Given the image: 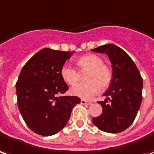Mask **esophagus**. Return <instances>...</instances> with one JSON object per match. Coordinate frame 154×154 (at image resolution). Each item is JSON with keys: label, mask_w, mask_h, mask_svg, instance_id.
Wrapping results in <instances>:
<instances>
[{"label": "esophagus", "mask_w": 154, "mask_h": 154, "mask_svg": "<svg viewBox=\"0 0 154 154\" xmlns=\"http://www.w3.org/2000/svg\"><path fill=\"white\" fill-rule=\"evenodd\" d=\"M80 103H81L82 105H91L92 103L89 102V101H86V100H84V99H81L80 101Z\"/></svg>", "instance_id": "1"}]
</instances>
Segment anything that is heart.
Here are the masks:
<instances>
[{
  "label": "heart",
  "instance_id": "obj_1",
  "mask_svg": "<svg viewBox=\"0 0 154 154\" xmlns=\"http://www.w3.org/2000/svg\"><path fill=\"white\" fill-rule=\"evenodd\" d=\"M77 66L81 70H88L85 75L87 82L75 85L78 81V73L69 65H64L60 69V75L68 85H74L70 93L83 99H90L102 89L107 88L112 79V71L103 59L97 55L87 54L77 60Z\"/></svg>",
  "mask_w": 154,
  "mask_h": 154
}]
</instances>
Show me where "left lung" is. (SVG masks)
<instances>
[{
  "label": "left lung",
  "mask_w": 154,
  "mask_h": 154,
  "mask_svg": "<svg viewBox=\"0 0 154 154\" xmlns=\"http://www.w3.org/2000/svg\"><path fill=\"white\" fill-rule=\"evenodd\" d=\"M91 51L106 54L112 68V79L103 94L106 99L97 102L103 107V113L92 121L101 131L120 133L136 117L142 102L143 79L132 59L117 46L103 45Z\"/></svg>",
  "instance_id": "8db88e82"
}]
</instances>
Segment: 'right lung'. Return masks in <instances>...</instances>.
<instances>
[{"instance_id":"1","label":"right lung","mask_w":154,"mask_h":154,"mask_svg":"<svg viewBox=\"0 0 154 154\" xmlns=\"http://www.w3.org/2000/svg\"><path fill=\"white\" fill-rule=\"evenodd\" d=\"M74 51L43 48L21 69L16 83L18 107L34 133L50 136L63 129L80 98L61 96L69 89L60 69Z\"/></svg>"}]
</instances>
